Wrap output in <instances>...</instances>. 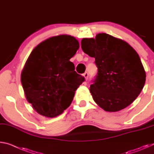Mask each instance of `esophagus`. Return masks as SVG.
Segmentation results:
<instances>
[{"mask_svg":"<svg viewBox=\"0 0 154 154\" xmlns=\"http://www.w3.org/2000/svg\"><path fill=\"white\" fill-rule=\"evenodd\" d=\"M83 77H85V80H88V76H89V75H88V73L87 72H84V73H83Z\"/></svg>","mask_w":154,"mask_h":154,"instance_id":"1","label":"esophagus"}]
</instances>
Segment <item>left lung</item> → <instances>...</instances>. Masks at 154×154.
I'll use <instances>...</instances> for the list:
<instances>
[{"mask_svg": "<svg viewBox=\"0 0 154 154\" xmlns=\"http://www.w3.org/2000/svg\"><path fill=\"white\" fill-rule=\"evenodd\" d=\"M82 49L95 58L98 68L90 88L94 100L109 112L130 105L145 83L146 74L137 51L126 41L106 33L83 38Z\"/></svg>", "mask_w": 154, "mask_h": 154, "instance_id": "8db88e82", "label": "left lung"}]
</instances>
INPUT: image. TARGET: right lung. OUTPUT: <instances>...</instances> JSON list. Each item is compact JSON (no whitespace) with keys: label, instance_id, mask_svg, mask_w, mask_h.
Segmentation results:
<instances>
[{"label":"right lung","instance_id":"add662e5","mask_svg":"<svg viewBox=\"0 0 154 154\" xmlns=\"http://www.w3.org/2000/svg\"><path fill=\"white\" fill-rule=\"evenodd\" d=\"M79 48L73 36L59 35L38 44L28 57L21 82L28 102L41 116L54 118L60 115L85 81L69 60Z\"/></svg>","mask_w":154,"mask_h":154}]
</instances>
